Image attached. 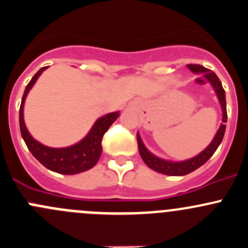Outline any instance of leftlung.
<instances>
[{"label":"left lung","mask_w":248,"mask_h":248,"mask_svg":"<svg viewBox=\"0 0 248 248\" xmlns=\"http://www.w3.org/2000/svg\"><path fill=\"white\" fill-rule=\"evenodd\" d=\"M188 69L194 74H202L203 78H205L213 87L216 94H217L218 100H219L220 108H222V124H220L215 138L212 139L210 145H208L205 150H202L200 154L194 156V157L188 158V160L184 161H170L154 155L153 153H150V151L146 149L143 140H141L140 134H139V132H137V141H138L139 154H140L141 158H143V161L145 162V165L148 166V167H150L151 170H156V172L158 173H162V174L166 175L189 174V173L194 172V170H198L199 167H201L203 163L207 162L211 158V156L216 153V150H217L218 146L220 145V143H222L223 137H224L225 133V127H227L225 122H227L228 115L227 102H225V91L223 90L222 82L219 81L218 76L216 75L213 71L208 70V69L203 68V66L201 65H198V64H189Z\"/></svg>","instance_id":"left-lung-1"}]
</instances>
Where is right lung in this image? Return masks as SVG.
I'll return each mask as SVG.
<instances>
[{
	"instance_id": "1",
	"label": "right lung",
	"mask_w": 248,
	"mask_h": 248,
	"mask_svg": "<svg viewBox=\"0 0 248 248\" xmlns=\"http://www.w3.org/2000/svg\"><path fill=\"white\" fill-rule=\"evenodd\" d=\"M47 69V66L41 68L35 74L30 82L28 83L21 99L20 110H19V124H20V133L25 141L26 146L32 154L33 157L42 163L46 168L60 174H78L94 167L95 163L102 155V139L109 127L116 121L120 116V111L110 112L99 117L92 126L87 136L74 145L66 148H50L43 145L42 143L36 140L30 132L28 131L24 121V104L28 93L33 87L41 74Z\"/></svg>"
}]
</instances>
